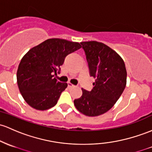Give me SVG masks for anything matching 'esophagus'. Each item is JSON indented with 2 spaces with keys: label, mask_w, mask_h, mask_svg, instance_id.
I'll use <instances>...</instances> for the list:
<instances>
[{
  "label": "esophagus",
  "mask_w": 152,
  "mask_h": 152,
  "mask_svg": "<svg viewBox=\"0 0 152 152\" xmlns=\"http://www.w3.org/2000/svg\"><path fill=\"white\" fill-rule=\"evenodd\" d=\"M68 87H69V88H73V87H74V86H75L74 85L72 84L71 83H70V82L68 83Z\"/></svg>",
  "instance_id": "esophagus-1"
}]
</instances>
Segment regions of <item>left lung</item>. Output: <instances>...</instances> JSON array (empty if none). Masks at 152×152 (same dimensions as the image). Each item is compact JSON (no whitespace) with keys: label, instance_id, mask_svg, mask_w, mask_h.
Listing matches in <instances>:
<instances>
[{"label":"left lung","instance_id":"left-lung-1","mask_svg":"<svg viewBox=\"0 0 152 152\" xmlns=\"http://www.w3.org/2000/svg\"><path fill=\"white\" fill-rule=\"evenodd\" d=\"M89 66V74L95 79L91 91L82 89V96L73 102L86 116L104 114L111 109L124 91L127 71L122 58L104 43L81 42Z\"/></svg>","mask_w":152,"mask_h":152}]
</instances>
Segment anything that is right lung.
Here are the masks:
<instances>
[{"instance_id":"1","label":"right lung","mask_w":152,"mask_h":152,"mask_svg":"<svg viewBox=\"0 0 152 152\" xmlns=\"http://www.w3.org/2000/svg\"><path fill=\"white\" fill-rule=\"evenodd\" d=\"M81 48L79 42L63 39H48L30 49L21 60L17 84L26 102L37 110H46L57 104L68 86L54 78L65 58Z\"/></svg>"}]
</instances>
